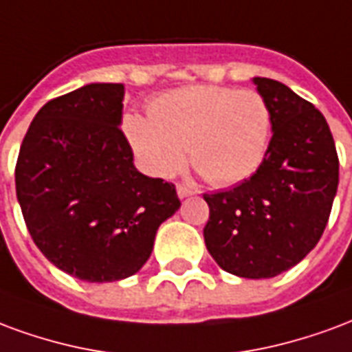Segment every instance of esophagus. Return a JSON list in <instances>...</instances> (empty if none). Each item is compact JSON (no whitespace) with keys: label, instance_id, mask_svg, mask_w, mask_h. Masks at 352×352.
I'll use <instances>...</instances> for the list:
<instances>
[{"label":"esophagus","instance_id":"1","mask_svg":"<svg viewBox=\"0 0 352 352\" xmlns=\"http://www.w3.org/2000/svg\"><path fill=\"white\" fill-rule=\"evenodd\" d=\"M176 193H178L179 199H187V197L195 195V191H193V189H189V187H186V186H178V187H176Z\"/></svg>","mask_w":352,"mask_h":352}]
</instances>
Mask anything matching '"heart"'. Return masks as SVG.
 <instances>
[{"label": "heart", "mask_w": 352, "mask_h": 352, "mask_svg": "<svg viewBox=\"0 0 352 352\" xmlns=\"http://www.w3.org/2000/svg\"><path fill=\"white\" fill-rule=\"evenodd\" d=\"M148 114L127 112L122 129L138 166L153 178L178 173L189 150L212 186H234L257 173L270 146V104L255 89H173L155 97Z\"/></svg>", "instance_id": "b5f03b06"}]
</instances>
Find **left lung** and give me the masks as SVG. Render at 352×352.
Here are the masks:
<instances>
[{"mask_svg":"<svg viewBox=\"0 0 352 352\" xmlns=\"http://www.w3.org/2000/svg\"><path fill=\"white\" fill-rule=\"evenodd\" d=\"M253 84L272 110L266 157L250 179L204 195V242L223 270L266 279L298 264L327 227L340 161L327 120L311 102L272 78Z\"/></svg>","mask_w":352,"mask_h":352,"instance_id":"1","label":"left lung"}]
</instances>
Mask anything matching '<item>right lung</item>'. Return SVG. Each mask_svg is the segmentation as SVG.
Wrapping results in <instances>:
<instances>
[{
    "label": "right lung",
    "instance_id": "add662e5",
    "mask_svg": "<svg viewBox=\"0 0 352 352\" xmlns=\"http://www.w3.org/2000/svg\"><path fill=\"white\" fill-rule=\"evenodd\" d=\"M123 95V84H86L46 102L14 170L35 245L54 266L89 283L137 274L159 225L179 208L174 184L133 165L120 129Z\"/></svg>",
    "mask_w": 352,
    "mask_h": 352
}]
</instances>
